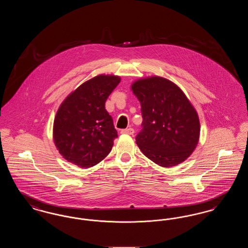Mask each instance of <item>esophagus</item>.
<instances>
[{
  "mask_svg": "<svg viewBox=\"0 0 248 248\" xmlns=\"http://www.w3.org/2000/svg\"><path fill=\"white\" fill-rule=\"evenodd\" d=\"M135 133V131L133 128H126V129H123L121 131V134H125V135H133Z\"/></svg>",
  "mask_w": 248,
  "mask_h": 248,
  "instance_id": "obj_1",
  "label": "esophagus"
}]
</instances>
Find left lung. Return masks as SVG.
<instances>
[{
  "label": "left lung",
  "mask_w": 248,
  "mask_h": 248,
  "mask_svg": "<svg viewBox=\"0 0 248 248\" xmlns=\"http://www.w3.org/2000/svg\"><path fill=\"white\" fill-rule=\"evenodd\" d=\"M141 106V131L136 142L156 165L171 167L184 162L196 148L200 121L196 109L176 83L152 76L131 85Z\"/></svg>",
  "instance_id": "obj_1"
}]
</instances>
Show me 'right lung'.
I'll return each mask as SVG.
<instances>
[{
	"label": "right lung",
	"mask_w": 248,
	"mask_h": 248,
	"mask_svg": "<svg viewBox=\"0 0 248 248\" xmlns=\"http://www.w3.org/2000/svg\"><path fill=\"white\" fill-rule=\"evenodd\" d=\"M120 82L116 75H97L82 83L59 106L53 139L68 162L88 168L110 153L118 135L105 102Z\"/></svg>",
	"instance_id": "add662e5"
}]
</instances>
